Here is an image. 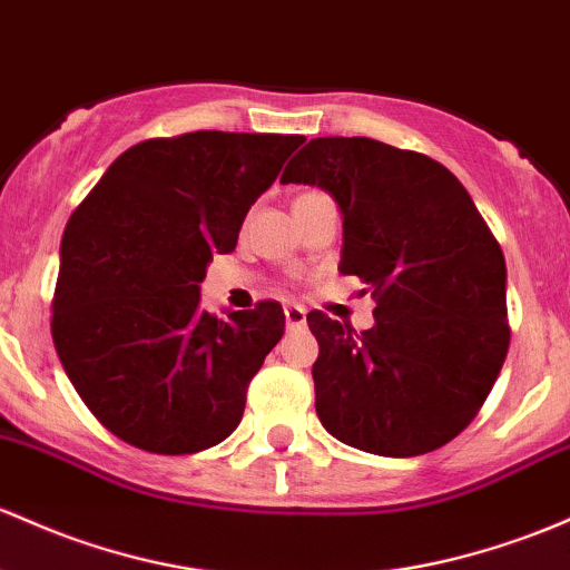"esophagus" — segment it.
<instances>
[{"mask_svg":"<svg viewBox=\"0 0 570 570\" xmlns=\"http://www.w3.org/2000/svg\"><path fill=\"white\" fill-rule=\"evenodd\" d=\"M284 316H286V327H289V330L305 327V308H303V305H286Z\"/></svg>","mask_w":570,"mask_h":570,"instance_id":"esophagus-1","label":"esophagus"}]
</instances>
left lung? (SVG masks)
Listing matches in <instances>:
<instances>
[{
    "label": "left lung",
    "mask_w": 570,
    "mask_h": 570,
    "mask_svg": "<svg viewBox=\"0 0 570 570\" xmlns=\"http://www.w3.org/2000/svg\"><path fill=\"white\" fill-rule=\"evenodd\" d=\"M281 180L333 194L337 271L376 299L362 333L308 314L318 419L381 458L441 449L479 414L511 337L505 259L471 194L430 156L371 137H316Z\"/></svg>",
    "instance_id": "obj_1"
}]
</instances>
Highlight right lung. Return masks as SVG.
I'll list each match as a JSON object with an SVG mask.
<instances>
[{
    "instance_id": "add662e5",
    "label": "right lung",
    "mask_w": 570,
    "mask_h": 570,
    "mask_svg": "<svg viewBox=\"0 0 570 570\" xmlns=\"http://www.w3.org/2000/svg\"><path fill=\"white\" fill-rule=\"evenodd\" d=\"M303 140L214 129L154 137L118 156L75 208L53 346L80 400L121 441L194 454L240 424L248 384L284 335V308L262 299L208 314L199 284Z\"/></svg>"
}]
</instances>
